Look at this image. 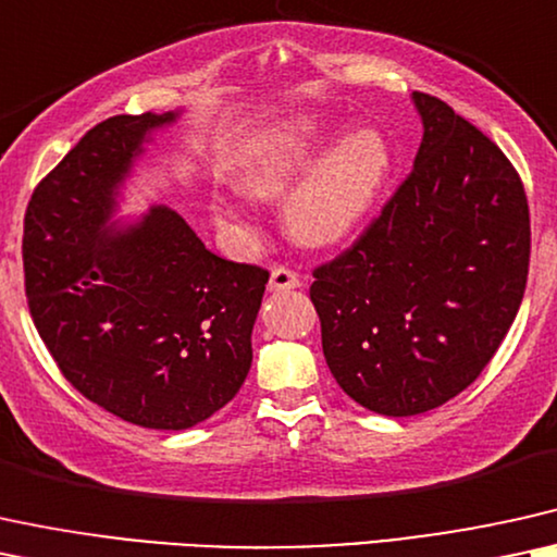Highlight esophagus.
Returning <instances> with one entry per match:
<instances>
[{
  "label": "esophagus",
  "instance_id": "1",
  "mask_svg": "<svg viewBox=\"0 0 557 557\" xmlns=\"http://www.w3.org/2000/svg\"><path fill=\"white\" fill-rule=\"evenodd\" d=\"M267 287H270L272 293L295 290V287H300V277L293 270H287V267H274L270 274V285Z\"/></svg>",
  "mask_w": 557,
  "mask_h": 557
}]
</instances>
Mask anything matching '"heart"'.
I'll use <instances>...</instances> for the list:
<instances>
[{
    "instance_id": "1",
    "label": "heart",
    "mask_w": 557,
    "mask_h": 557,
    "mask_svg": "<svg viewBox=\"0 0 557 557\" xmlns=\"http://www.w3.org/2000/svg\"><path fill=\"white\" fill-rule=\"evenodd\" d=\"M393 146L377 125L344 133L323 112L295 115L249 140L236 164V182L262 202L285 200V231L311 249L342 244L368 221L393 174ZM215 221L249 228L226 200L213 202Z\"/></svg>"
}]
</instances>
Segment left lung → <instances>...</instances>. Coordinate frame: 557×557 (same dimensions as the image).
I'll list each match as a JSON object with an SVG mask.
<instances>
[{
	"label": "left lung",
	"mask_w": 557,
	"mask_h": 557,
	"mask_svg": "<svg viewBox=\"0 0 557 557\" xmlns=\"http://www.w3.org/2000/svg\"><path fill=\"white\" fill-rule=\"evenodd\" d=\"M413 169L360 242L313 272L323 357L351 400L417 417L481 375L517 319L530 208L496 144L436 97Z\"/></svg>",
	"instance_id": "1"
}]
</instances>
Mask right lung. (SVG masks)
Segmentation results:
<instances>
[{
  "instance_id": "1",
  "label": "right lung",
  "mask_w": 557,
  "mask_h": 557,
  "mask_svg": "<svg viewBox=\"0 0 557 557\" xmlns=\"http://www.w3.org/2000/svg\"><path fill=\"white\" fill-rule=\"evenodd\" d=\"M182 115L95 125L35 187L23 234L30 315L69 383L169 432L210 419L244 385L270 280L208 251L169 206L117 218L138 161Z\"/></svg>"
}]
</instances>
